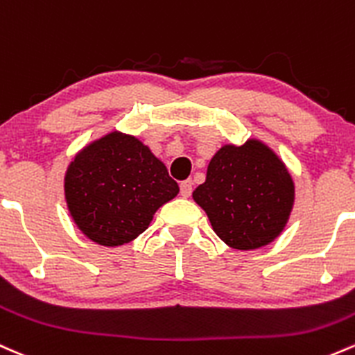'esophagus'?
<instances>
[{"instance_id": "obj_1", "label": "esophagus", "mask_w": 355, "mask_h": 355, "mask_svg": "<svg viewBox=\"0 0 355 355\" xmlns=\"http://www.w3.org/2000/svg\"><path fill=\"white\" fill-rule=\"evenodd\" d=\"M192 190H193L192 180H185L180 184V196L182 197H190L192 196Z\"/></svg>"}]
</instances>
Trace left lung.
I'll return each mask as SVG.
<instances>
[{
    "instance_id": "8db88e82",
    "label": "left lung",
    "mask_w": 355,
    "mask_h": 355,
    "mask_svg": "<svg viewBox=\"0 0 355 355\" xmlns=\"http://www.w3.org/2000/svg\"><path fill=\"white\" fill-rule=\"evenodd\" d=\"M193 200L227 246L248 251L266 246L283 231L295 185L282 159L258 139H249L214 155Z\"/></svg>"
}]
</instances>
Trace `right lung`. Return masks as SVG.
<instances>
[{"instance_id":"add662e5","label":"right lung","mask_w":355,"mask_h":355,"mask_svg":"<svg viewBox=\"0 0 355 355\" xmlns=\"http://www.w3.org/2000/svg\"><path fill=\"white\" fill-rule=\"evenodd\" d=\"M177 193V182L150 148L118 131L85 146L65 173L70 216L101 246L136 239Z\"/></svg>"}]
</instances>
